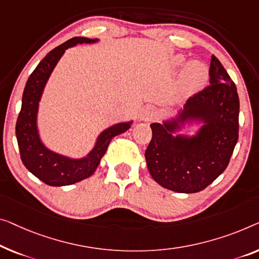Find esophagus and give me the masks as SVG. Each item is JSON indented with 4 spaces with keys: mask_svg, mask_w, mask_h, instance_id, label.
Masks as SVG:
<instances>
[{
    "mask_svg": "<svg viewBox=\"0 0 259 259\" xmlns=\"http://www.w3.org/2000/svg\"><path fill=\"white\" fill-rule=\"evenodd\" d=\"M156 110L152 107H145L143 108V110L141 111V116L140 118L142 121H151L152 118L156 116Z\"/></svg>",
    "mask_w": 259,
    "mask_h": 259,
    "instance_id": "1",
    "label": "esophagus"
}]
</instances>
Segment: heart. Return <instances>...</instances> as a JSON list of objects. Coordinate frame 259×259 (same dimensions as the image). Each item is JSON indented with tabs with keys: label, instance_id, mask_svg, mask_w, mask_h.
Wrapping results in <instances>:
<instances>
[{
	"label": "heart",
	"instance_id": "1",
	"mask_svg": "<svg viewBox=\"0 0 259 259\" xmlns=\"http://www.w3.org/2000/svg\"><path fill=\"white\" fill-rule=\"evenodd\" d=\"M186 64V59L184 56H175L171 60V66L173 69H179ZM208 78V67L199 60L190 61L181 72L178 92L183 98H188L198 92L202 84L206 82Z\"/></svg>",
	"mask_w": 259,
	"mask_h": 259
}]
</instances>
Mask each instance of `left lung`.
I'll use <instances>...</instances> for the list:
<instances>
[{"instance_id": "1", "label": "left lung", "mask_w": 259, "mask_h": 259, "mask_svg": "<svg viewBox=\"0 0 259 259\" xmlns=\"http://www.w3.org/2000/svg\"><path fill=\"white\" fill-rule=\"evenodd\" d=\"M238 114L236 86L211 56L209 86L188 99L176 116L150 125L145 159L153 180L178 193L204 190L228 166L238 140ZM186 124L200 126L192 137L178 134Z\"/></svg>"}]
</instances>
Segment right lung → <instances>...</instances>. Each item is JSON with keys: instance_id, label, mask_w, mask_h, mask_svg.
Masks as SVG:
<instances>
[{"instance_id": "right-lung-1", "label": "right lung", "mask_w": 259, "mask_h": 259, "mask_svg": "<svg viewBox=\"0 0 259 259\" xmlns=\"http://www.w3.org/2000/svg\"><path fill=\"white\" fill-rule=\"evenodd\" d=\"M98 38L74 37L57 46L38 64L26 81L22 98V108L16 123V137L21 159L34 177L50 186H67L91 177L98 168L108 145L115 136L125 133L133 121L121 122L102 131L90 152L82 158H72L50 150L41 141L37 117L39 102L46 82L58 61L67 49L76 44H93Z\"/></svg>"}]
</instances>
